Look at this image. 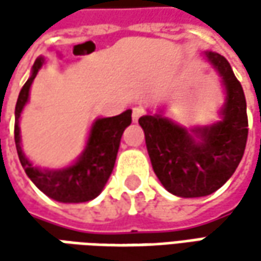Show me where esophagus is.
Listing matches in <instances>:
<instances>
[{
    "label": "esophagus",
    "instance_id": "1",
    "mask_svg": "<svg viewBox=\"0 0 261 261\" xmlns=\"http://www.w3.org/2000/svg\"><path fill=\"white\" fill-rule=\"evenodd\" d=\"M144 115V109H141V107H135V109H132V120L134 122H138L139 120V117Z\"/></svg>",
    "mask_w": 261,
    "mask_h": 261
}]
</instances>
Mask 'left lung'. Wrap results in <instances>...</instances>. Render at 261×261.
Segmentation results:
<instances>
[{
    "mask_svg": "<svg viewBox=\"0 0 261 261\" xmlns=\"http://www.w3.org/2000/svg\"><path fill=\"white\" fill-rule=\"evenodd\" d=\"M224 80V119L209 127L193 129L200 141L161 115L142 116L148 154L154 173L170 193L200 197L218 190L234 174L244 155L248 135L246 95L225 58L206 54Z\"/></svg>",
    "mask_w": 261,
    "mask_h": 261,
    "instance_id": "left-lung-1",
    "label": "left lung"
}]
</instances>
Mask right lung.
<instances>
[{"instance_id":"add662e5","label":"right lung","mask_w":261,"mask_h":261,"mask_svg":"<svg viewBox=\"0 0 261 261\" xmlns=\"http://www.w3.org/2000/svg\"><path fill=\"white\" fill-rule=\"evenodd\" d=\"M42 64L43 58H37L33 65V74L25 81L17 98L14 123L17 154L25 174L46 196L64 203L88 202L100 195L113 171L122 134L132 122V110H126L122 115L113 117L98 119L91 129V135L84 154L72 167L59 171H42L36 167H32L20 146L18 119L29 98L30 86Z\"/></svg>"}]
</instances>
